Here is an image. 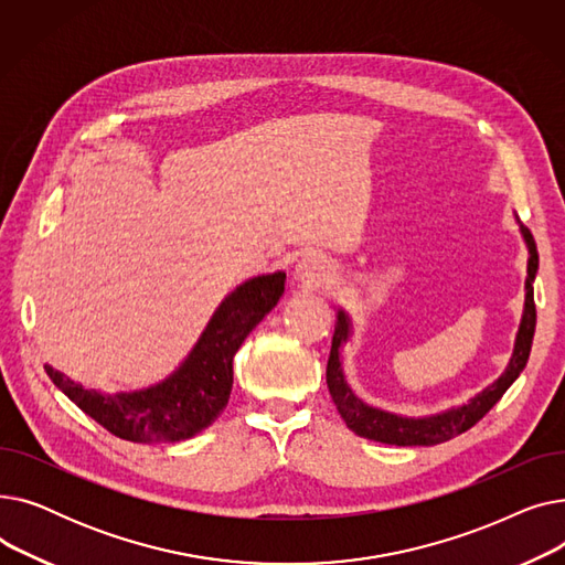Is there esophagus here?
I'll return each mask as SVG.
<instances>
[{"label":"esophagus","instance_id":"34e87169","mask_svg":"<svg viewBox=\"0 0 565 565\" xmlns=\"http://www.w3.org/2000/svg\"><path fill=\"white\" fill-rule=\"evenodd\" d=\"M332 275H334L332 263L320 254H307L298 265H295V279L307 286L330 284Z\"/></svg>","mask_w":565,"mask_h":565}]
</instances>
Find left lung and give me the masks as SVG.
I'll return each instance as SVG.
<instances>
[{
    "mask_svg": "<svg viewBox=\"0 0 565 565\" xmlns=\"http://www.w3.org/2000/svg\"><path fill=\"white\" fill-rule=\"evenodd\" d=\"M520 231L529 249V263H526V284H524L526 288L524 313L515 337L513 358L507 371H503L490 387H486L481 394L469 398V403L460 407H451L447 412L430 414V417L414 419V417H401V414L366 405L362 398L354 396V392L348 387L343 364H341V345L350 339V318L343 309L337 311V328H334L332 350L328 360V387L339 414L352 433H358L360 437H366L373 441L396 444V447H433V444L447 441L469 430L473 424H479L494 407V403L507 394V390L526 366L531 343H533V332H536V305H533L531 284L539 273V252L529 228L522 226Z\"/></svg>",
    "mask_w": 565,
    "mask_h": 565,
    "instance_id": "obj_1",
    "label": "left lung"
}]
</instances>
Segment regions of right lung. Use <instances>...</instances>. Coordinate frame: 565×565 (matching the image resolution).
Masks as SVG:
<instances>
[{"mask_svg":"<svg viewBox=\"0 0 565 565\" xmlns=\"http://www.w3.org/2000/svg\"><path fill=\"white\" fill-rule=\"evenodd\" d=\"M284 281L286 273H273L231 290L207 320L188 360L148 390L107 396L84 390L52 366L45 371L84 414L116 437L141 444L190 439L224 412L233 387L235 352L265 313L277 307Z\"/></svg>","mask_w":565,"mask_h":565,"instance_id":"add662e5","label":"right lung"}]
</instances>
